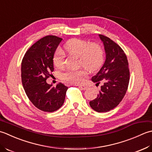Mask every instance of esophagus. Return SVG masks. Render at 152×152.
Segmentation results:
<instances>
[{
  "instance_id": "esophagus-1",
  "label": "esophagus",
  "mask_w": 152,
  "mask_h": 152,
  "mask_svg": "<svg viewBox=\"0 0 152 152\" xmlns=\"http://www.w3.org/2000/svg\"><path fill=\"white\" fill-rule=\"evenodd\" d=\"M79 87L80 88H81L82 90H86L88 88V86H86L85 85H79Z\"/></svg>"
}]
</instances>
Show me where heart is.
<instances>
[{"label":"heart","mask_w":152,"mask_h":152,"mask_svg":"<svg viewBox=\"0 0 152 152\" xmlns=\"http://www.w3.org/2000/svg\"><path fill=\"white\" fill-rule=\"evenodd\" d=\"M68 53L79 57V65L91 72L97 70L104 61V50L96 43H90L84 40L74 39L68 41L64 46ZM53 61L58 67H63L66 63V57L60 49H58L54 55ZM86 75L84 69L67 70L62 74V79L66 81L79 84L82 83Z\"/></svg>","instance_id":"obj_1"}]
</instances>
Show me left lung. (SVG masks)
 Masks as SVG:
<instances>
[{
  "mask_svg": "<svg viewBox=\"0 0 152 152\" xmlns=\"http://www.w3.org/2000/svg\"><path fill=\"white\" fill-rule=\"evenodd\" d=\"M106 52V60L92 81L103 82L98 97L89 102L91 107L99 113L107 112L117 106L127 91L130 79L129 63L125 52L108 37L99 35Z\"/></svg>",
  "mask_w": 152,
  "mask_h": 152,
  "instance_id": "left-lung-1",
  "label": "left lung"
}]
</instances>
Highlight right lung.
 Instances as JSON below:
<instances>
[{
	"instance_id": "add662e5",
	"label": "right lung",
	"mask_w": 152,
	"mask_h": 152,
	"mask_svg": "<svg viewBox=\"0 0 152 152\" xmlns=\"http://www.w3.org/2000/svg\"><path fill=\"white\" fill-rule=\"evenodd\" d=\"M61 41L54 35L43 37L31 46L21 62L25 92L34 106L46 112H53L62 106L68 88L61 83L54 87L46 81L54 71V55Z\"/></svg>"
}]
</instances>
